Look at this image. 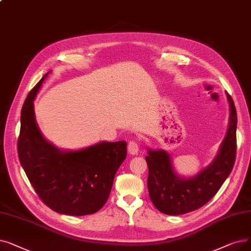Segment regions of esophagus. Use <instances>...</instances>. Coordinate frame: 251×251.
<instances>
[{
	"mask_svg": "<svg viewBox=\"0 0 251 251\" xmlns=\"http://www.w3.org/2000/svg\"><path fill=\"white\" fill-rule=\"evenodd\" d=\"M139 151V145L137 141L131 140L128 144V152L130 155H136Z\"/></svg>",
	"mask_w": 251,
	"mask_h": 251,
	"instance_id": "obj_1",
	"label": "esophagus"
}]
</instances>
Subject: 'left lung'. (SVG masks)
I'll list each match as a JSON object with an SVG mask.
<instances>
[{
  "label": "left lung",
  "instance_id": "8db88e82",
  "mask_svg": "<svg viewBox=\"0 0 251 251\" xmlns=\"http://www.w3.org/2000/svg\"><path fill=\"white\" fill-rule=\"evenodd\" d=\"M230 117L226 136L209 165L193 176H181L176 171L169 152L149 149L148 189L156 208L168 215H180L199 209L222 187L230 176L236 158L237 113L232 97L226 93Z\"/></svg>",
  "mask_w": 251,
  "mask_h": 251
}]
</instances>
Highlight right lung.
Returning a JSON list of instances; mask_svg holds the SVG:
<instances>
[{"instance_id":"right-lung-1","label":"right lung","mask_w":251,"mask_h":251,"mask_svg":"<svg viewBox=\"0 0 251 251\" xmlns=\"http://www.w3.org/2000/svg\"><path fill=\"white\" fill-rule=\"evenodd\" d=\"M49 73L28 93L21 110L17 144L20 164L49 208L67 215L92 214L108 199L115 174L127 156V143L100 141L75 151L48 141L38 127L34 100Z\"/></svg>"}]
</instances>
